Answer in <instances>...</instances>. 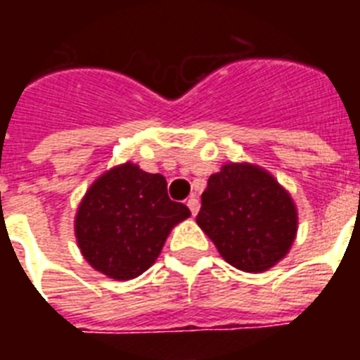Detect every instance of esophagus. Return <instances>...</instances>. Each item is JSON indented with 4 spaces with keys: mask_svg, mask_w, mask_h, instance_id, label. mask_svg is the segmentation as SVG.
Listing matches in <instances>:
<instances>
[{
    "mask_svg": "<svg viewBox=\"0 0 360 360\" xmlns=\"http://www.w3.org/2000/svg\"><path fill=\"white\" fill-rule=\"evenodd\" d=\"M186 205H188V209H191V213L196 217L198 211H200V200H198L196 196H191L188 200H186Z\"/></svg>",
    "mask_w": 360,
    "mask_h": 360,
    "instance_id": "1",
    "label": "esophagus"
}]
</instances>
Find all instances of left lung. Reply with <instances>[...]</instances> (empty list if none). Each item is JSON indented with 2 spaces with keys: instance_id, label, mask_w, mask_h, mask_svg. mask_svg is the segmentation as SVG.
Wrapping results in <instances>:
<instances>
[{
  "instance_id": "obj_1",
  "label": "left lung",
  "mask_w": 360,
  "mask_h": 360,
  "mask_svg": "<svg viewBox=\"0 0 360 360\" xmlns=\"http://www.w3.org/2000/svg\"><path fill=\"white\" fill-rule=\"evenodd\" d=\"M196 222L230 265L262 273L290 252L297 209L269 172L230 162L209 177Z\"/></svg>"
}]
</instances>
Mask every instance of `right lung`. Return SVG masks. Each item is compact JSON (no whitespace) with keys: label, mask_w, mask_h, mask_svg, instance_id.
Masks as SVG:
<instances>
[{"label":"right lung","mask_w":360,"mask_h":360,"mask_svg":"<svg viewBox=\"0 0 360 360\" xmlns=\"http://www.w3.org/2000/svg\"><path fill=\"white\" fill-rule=\"evenodd\" d=\"M188 217L186 205L169 200L162 175L124 162L89 186L76 213L75 233L93 269L130 280L151 267L172 228Z\"/></svg>","instance_id":"obj_1"}]
</instances>
